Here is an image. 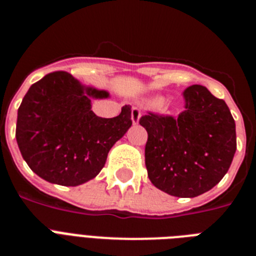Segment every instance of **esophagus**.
Listing matches in <instances>:
<instances>
[{
  "label": "esophagus",
  "mask_w": 256,
  "mask_h": 256,
  "mask_svg": "<svg viewBox=\"0 0 256 256\" xmlns=\"http://www.w3.org/2000/svg\"><path fill=\"white\" fill-rule=\"evenodd\" d=\"M130 116H132L133 124H138L140 118H141V110L138 108H132V112H130Z\"/></svg>",
  "instance_id": "1"
}]
</instances>
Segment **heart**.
I'll return each instance as SVG.
<instances>
[{
  "label": "heart",
  "mask_w": 256,
  "mask_h": 256,
  "mask_svg": "<svg viewBox=\"0 0 256 256\" xmlns=\"http://www.w3.org/2000/svg\"><path fill=\"white\" fill-rule=\"evenodd\" d=\"M155 104H156V105H158V106H162V104H164V100H162V98H158V100L155 101Z\"/></svg>",
  "instance_id": "heart-1"
}]
</instances>
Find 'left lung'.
Instances as JSON below:
<instances>
[{
  "mask_svg": "<svg viewBox=\"0 0 256 256\" xmlns=\"http://www.w3.org/2000/svg\"><path fill=\"white\" fill-rule=\"evenodd\" d=\"M184 110L148 112L144 164L154 186L177 198H196L224 177L236 152V124L227 104L200 84L183 91Z\"/></svg>",
  "mask_w": 256,
  "mask_h": 256,
  "instance_id": "left-lung-1",
  "label": "left lung"
}]
</instances>
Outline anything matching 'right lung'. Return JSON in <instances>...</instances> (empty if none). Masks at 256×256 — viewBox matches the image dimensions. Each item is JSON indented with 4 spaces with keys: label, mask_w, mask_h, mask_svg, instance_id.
<instances>
[{
    "label": "right lung",
    "mask_w": 256,
    "mask_h": 256,
    "mask_svg": "<svg viewBox=\"0 0 256 256\" xmlns=\"http://www.w3.org/2000/svg\"><path fill=\"white\" fill-rule=\"evenodd\" d=\"M108 96L83 87L62 70L32 84L18 110L15 133L29 168L61 186H78L96 177L110 148L132 126L128 105L115 118L92 112L91 97Z\"/></svg>",
    "instance_id": "right-lung-1"
}]
</instances>
